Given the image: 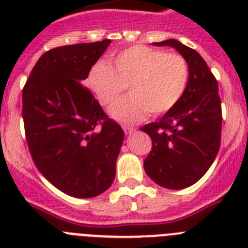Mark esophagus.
<instances>
[{
  "label": "esophagus",
  "mask_w": 248,
  "mask_h": 248,
  "mask_svg": "<svg viewBox=\"0 0 248 248\" xmlns=\"http://www.w3.org/2000/svg\"><path fill=\"white\" fill-rule=\"evenodd\" d=\"M123 130H124V133H125L126 135H129V134H133L137 129L131 128V126H123Z\"/></svg>",
  "instance_id": "34e87169"
}]
</instances>
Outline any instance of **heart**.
Listing matches in <instances>:
<instances>
[{"instance_id":"heart-1","label":"heart","mask_w":248,"mask_h":248,"mask_svg":"<svg viewBox=\"0 0 248 248\" xmlns=\"http://www.w3.org/2000/svg\"><path fill=\"white\" fill-rule=\"evenodd\" d=\"M189 64L183 56L145 46H134L108 62L94 64L88 85L98 100L110 107L129 87L131 95L110 109L111 117L133 123L145 117L160 115L172 109L185 93L189 83Z\"/></svg>"}]
</instances>
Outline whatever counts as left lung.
Instances as JSON below:
<instances>
[{"mask_svg": "<svg viewBox=\"0 0 248 248\" xmlns=\"http://www.w3.org/2000/svg\"><path fill=\"white\" fill-rule=\"evenodd\" d=\"M172 47L189 64V83L174 108L141 130L151 138L144 161L148 176L157 185L180 190L205 175L220 150L222 113L218 84L202 57L176 39L155 42Z\"/></svg>", "mask_w": 248, "mask_h": 248, "instance_id": "left-lung-1", "label": "left lung"}]
</instances>
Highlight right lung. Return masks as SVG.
<instances>
[{
  "instance_id": "1",
  "label": "right lung",
  "mask_w": 248,
  "mask_h": 248,
  "mask_svg": "<svg viewBox=\"0 0 248 248\" xmlns=\"http://www.w3.org/2000/svg\"><path fill=\"white\" fill-rule=\"evenodd\" d=\"M110 39L62 46L37 61L22 92L30 153L58 190L88 199L108 190L124 131L82 84Z\"/></svg>"
}]
</instances>
